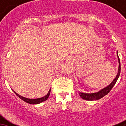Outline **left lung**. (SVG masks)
Wrapping results in <instances>:
<instances>
[{
  "mask_svg": "<svg viewBox=\"0 0 126 126\" xmlns=\"http://www.w3.org/2000/svg\"><path fill=\"white\" fill-rule=\"evenodd\" d=\"M118 55V53H117ZM119 58V71H118V73L117 74L115 78L114 79L112 83H111L110 85H109L108 86H107L106 88L102 89V90H100V92H96V93H81L79 92V94L80 96L84 100H89V101H92V100H100V98H103V96H105L106 94H107L109 92H110V90L113 88V87L114 86L115 84L116 83L119 77L120 73H121V63H120V59L119 57L118 56Z\"/></svg>",
  "mask_w": 126,
  "mask_h": 126,
  "instance_id": "1",
  "label": "left lung"
}]
</instances>
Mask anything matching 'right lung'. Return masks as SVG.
Wrapping results in <instances>:
<instances>
[{
  "instance_id": "obj_1",
  "label": "right lung",
  "mask_w": 126,
  "mask_h": 126,
  "mask_svg": "<svg viewBox=\"0 0 126 126\" xmlns=\"http://www.w3.org/2000/svg\"><path fill=\"white\" fill-rule=\"evenodd\" d=\"M50 91H51V89L49 90V92L48 93V94L47 95H45V96H43L42 98H37V99H29V98H24L22 96H20L19 94H17L16 92H15L14 91V93H15L19 98L23 100V101H24L25 102L28 103H30V104H38V103H41V102H43L44 101L47 100L48 99V98L50 96Z\"/></svg>"
}]
</instances>
